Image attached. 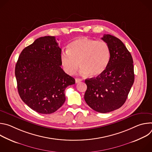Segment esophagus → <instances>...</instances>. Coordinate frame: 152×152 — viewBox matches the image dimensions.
I'll return each instance as SVG.
<instances>
[{"instance_id": "esophagus-1", "label": "esophagus", "mask_w": 152, "mask_h": 152, "mask_svg": "<svg viewBox=\"0 0 152 152\" xmlns=\"http://www.w3.org/2000/svg\"><path fill=\"white\" fill-rule=\"evenodd\" d=\"M81 81H82V79H79V78H76V79H75V82H76V83H79V82H81Z\"/></svg>"}]
</instances>
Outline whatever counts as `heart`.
<instances>
[{
    "label": "heart",
    "instance_id": "heart-1",
    "mask_svg": "<svg viewBox=\"0 0 152 152\" xmlns=\"http://www.w3.org/2000/svg\"><path fill=\"white\" fill-rule=\"evenodd\" d=\"M110 58V49L105 41L80 37L69 43L67 52L61 54L60 60L68 75H74L80 65L81 74L97 76L105 70Z\"/></svg>",
    "mask_w": 152,
    "mask_h": 152
}]
</instances>
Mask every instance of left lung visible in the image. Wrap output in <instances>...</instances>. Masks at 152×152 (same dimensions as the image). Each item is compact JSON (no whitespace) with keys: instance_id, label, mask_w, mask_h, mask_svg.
Segmentation results:
<instances>
[{"instance_id":"8db88e82","label":"left lung","mask_w":152,"mask_h":152,"mask_svg":"<svg viewBox=\"0 0 152 152\" xmlns=\"http://www.w3.org/2000/svg\"><path fill=\"white\" fill-rule=\"evenodd\" d=\"M102 39L110 47V62L102 74L85 80L84 99L93 110L107 113L125 103L134 82V70L132 55L120 39L106 34Z\"/></svg>"}]
</instances>
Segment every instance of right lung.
<instances>
[{
  "label": "right lung",
  "mask_w": 152,
  "mask_h": 152,
  "mask_svg": "<svg viewBox=\"0 0 152 152\" xmlns=\"http://www.w3.org/2000/svg\"><path fill=\"white\" fill-rule=\"evenodd\" d=\"M55 37L37 38L21 52L15 68L20 98L34 111L55 113L66 101L64 91L75 79L61 69Z\"/></svg>",
  "instance_id": "obj_1"
}]
</instances>
